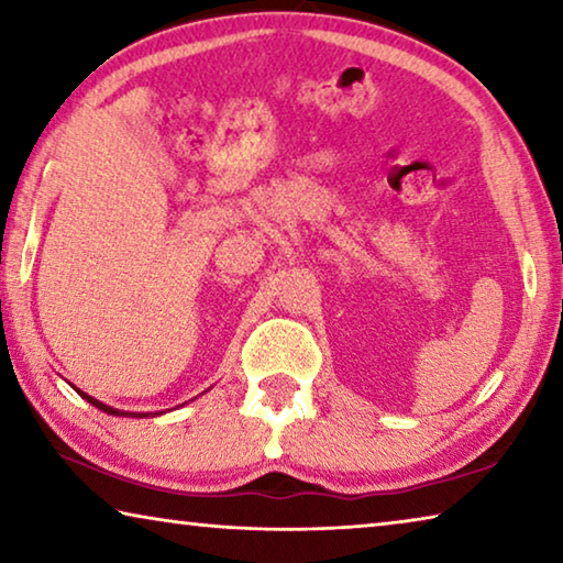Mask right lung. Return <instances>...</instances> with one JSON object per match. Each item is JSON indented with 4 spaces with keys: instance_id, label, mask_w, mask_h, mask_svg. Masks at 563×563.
<instances>
[{
    "instance_id": "right-lung-1",
    "label": "right lung",
    "mask_w": 563,
    "mask_h": 563,
    "mask_svg": "<svg viewBox=\"0 0 563 563\" xmlns=\"http://www.w3.org/2000/svg\"><path fill=\"white\" fill-rule=\"evenodd\" d=\"M76 389V387H74ZM76 393H79L84 399H87V402H91L93 407L97 409H101V412H107V415H117V417H156V415H144V412H123V409H113V407H109V405H103V402H99V399H93V397H89L87 393H81V389H76Z\"/></svg>"
}]
</instances>
